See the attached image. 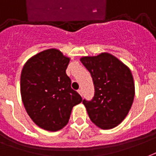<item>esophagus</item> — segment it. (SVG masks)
<instances>
[{"label": "esophagus", "mask_w": 156, "mask_h": 156, "mask_svg": "<svg viewBox=\"0 0 156 156\" xmlns=\"http://www.w3.org/2000/svg\"><path fill=\"white\" fill-rule=\"evenodd\" d=\"M78 93L80 94V95L83 96V91H82V89H78Z\"/></svg>", "instance_id": "esophagus-1"}]
</instances>
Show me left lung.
<instances>
[{
  "instance_id": "obj_1",
  "label": "left lung",
  "mask_w": 156,
  "mask_h": 156,
  "mask_svg": "<svg viewBox=\"0 0 156 156\" xmlns=\"http://www.w3.org/2000/svg\"><path fill=\"white\" fill-rule=\"evenodd\" d=\"M80 61L91 73L95 93L83 103L91 121L101 129L116 127L127 116L135 97V84L130 69L108 53L85 56Z\"/></svg>"
}]
</instances>
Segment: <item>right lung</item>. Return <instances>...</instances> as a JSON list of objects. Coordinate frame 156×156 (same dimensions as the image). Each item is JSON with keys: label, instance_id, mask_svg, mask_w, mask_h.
I'll use <instances>...</instances> for the list:
<instances>
[{"label": "right lung", "instance_id": "right-lung-1", "mask_svg": "<svg viewBox=\"0 0 156 156\" xmlns=\"http://www.w3.org/2000/svg\"><path fill=\"white\" fill-rule=\"evenodd\" d=\"M69 61L58 49H46L28 59L21 71L23 104L32 121L46 131L64 127L73 107L83 101L66 74Z\"/></svg>", "mask_w": 156, "mask_h": 156}]
</instances>
